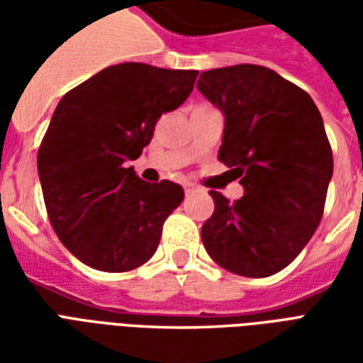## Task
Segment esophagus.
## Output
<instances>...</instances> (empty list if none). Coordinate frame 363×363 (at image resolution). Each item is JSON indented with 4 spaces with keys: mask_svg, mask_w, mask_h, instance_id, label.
Masks as SVG:
<instances>
[{
    "mask_svg": "<svg viewBox=\"0 0 363 363\" xmlns=\"http://www.w3.org/2000/svg\"><path fill=\"white\" fill-rule=\"evenodd\" d=\"M198 186L196 184H192V182H184V192L186 194H192V192H196Z\"/></svg>",
    "mask_w": 363,
    "mask_h": 363,
    "instance_id": "1",
    "label": "esophagus"
}]
</instances>
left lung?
Returning a JSON list of instances; mask_svg holds the SVG:
<instances>
[{
	"instance_id": "obj_1",
	"label": "left lung",
	"mask_w": 363,
	"mask_h": 363,
	"mask_svg": "<svg viewBox=\"0 0 363 363\" xmlns=\"http://www.w3.org/2000/svg\"><path fill=\"white\" fill-rule=\"evenodd\" d=\"M198 91L223 116L220 161L241 179L235 202L212 190L202 243L221 268L267 278L296 259L319 228L333 150L319 108L303 89L255 64L200 74Z\"/></svg>"
}]
</instances>
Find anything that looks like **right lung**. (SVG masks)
Returning <instances> with one entry per match:
<instances>
[{"instance_id": "obj_1", "label": "right lung", "mask_w": 363, "mask_h": 363, "mask_svg": "<svg viewBox=\"0 0 363 363\" xmlns=\"http://www.w3.org/2000/svg\"><path fill=\"white\" fill-rule=\"evenodd\" d=\"M196 75L126 62L62 96L38 147V177L52 228L83 264L128 272L157 251L184 190L142 181L126 161L142 155L157 120L186 101Z\"/></svg>"}]
</instances>
